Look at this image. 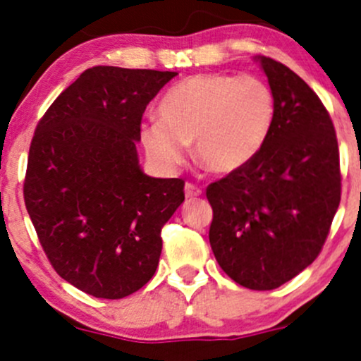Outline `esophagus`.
<instances>
[{
    "mask_svg": "<svg viewBox=\"0 0 361 361\" xmlns=\"http://www.w3.org/2000/svg\"><path fill=\"white\" fill-rule=\"evenodd\" d=\"M201 194H202V190H201V187H197V185H194V183L185 185V195H187V199L199 197Z\"/></svg>",
    "mask_w": 361,
    "mask_h": 361,
    "instance_id": "obj_1",
    "label": "esophagus"
}]
</instances>
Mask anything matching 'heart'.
Segmentation results:
<instances>
[{"instance_id": "obj_1", "label": "heart", "mask_w": 361, "mask_h": 361, "mask_svg": "<svg viewBox=\"0 0 361 361\" xmlns=\"http://www.w3.org/2000/svg\"><path fill=\"white\" fill-rule=\"evenodd\" d=\"M274 116V92L262 78L202 73L167 90L159 120L143 123L140 136L160 169H178L194 141L195 157L206 169L231 174L260 154Z\"/></svg>"}]
</instances>
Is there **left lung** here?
Returning a JSON list of instances; mask_svg holds the SVG:
<instances>
[{
  "instance_id": "1",
  "label": "left lung",
  "mask_w": 361,
  "mask_h": 361,
  "mask_svg": "<svg viewBox=\"0 0 361 361\" xmlns=\"http://www.w3.org/2000/svg\"><path fill=\"white\" fill-rule=\"evenodd\" d=\"M274 92L271 136L248 166L207 187L209 245L228 278L274 290L314 262L341 202L334 123L314 90L271 57H255Z\"/></svg>"
}]
</instances>
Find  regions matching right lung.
I'll list each match as a JSON object with an SVG mask.
<instances>
[{
  "label": "right lung",
  "instance_id": "add662e5",
  "mask_svg": "<svg viewBox=\"0 0 361 361\" xmlns=\"http://www.w3.org/2000/svg\"><path fill=\"white\" fill-rule=\"evenodd\" d=\"M176 71L96 66L36 127L24 201L57 274L97 298H123L155 274L164 224L185 201L180 178L143 173L147 104Z\"/></svg>",
  "mask_w": 361,
  "mask_h": 361
}]
</instances>
